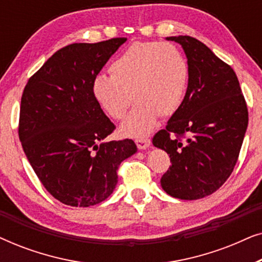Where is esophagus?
Here are the masks:
<instances>
[{
	"instance_id": "34e87169",
	"label": "esophagus",
	"mask_w": 262,
	"mask_h": 262,
	"mask_svg": "<svg viewBox=\"0 0 262 262\" xmlns=\"http://www.w3.org/2000/svg\"><path fill=\"white\" fill-rule=\"evenodd\" d=\"M136 144H137L138 149L145 150L150 146V139L149 138H137L136 139Z\"/></svg>"
}]
</instances>
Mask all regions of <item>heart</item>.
<instances>
[{"mask_svg": "<svg viewBox=\"0 0 262 262\" xmlns=\"http://www.w3.org/2000/svg\"><path fill=\"white\" fill-rule=\"evenodd\" d=\"M110 71L111 76L94 78L93 95L113 119L124 118L132 96L137 100L120 127L130 137L151 132L160 114L173 116L187 91V60L177 46L168 42H135L113 60Z\"/></svg>", "mask_w": 262, "mask_h": 262, "instance_id": "b5f03b06", "label": "heart"}]
</instances>
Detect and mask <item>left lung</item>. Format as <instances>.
Segmentation results:
<instances>
[{"instance_id":"8db88e82","label":"left lung","mask_w":262,"mask_h":262,"mask_svg":"<svg viewBox=\"0 0 262 262\" xmlns=\"http://www.w3.org/2000/svg\"><path fill=\"white\" fill-rule=\"evenodd\" d=\"M166 39L184 49L188 84L180 108L154 136L152 144L171 161L161 178L164 192L195 200L212 194L230 177L248 126V111L231 67L195 38ZM184 134L189 136L186 142L178 138Z\"/></svg>"}]
</instances>
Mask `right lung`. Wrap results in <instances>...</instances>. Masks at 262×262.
Returning a JSON list of instances; mask_svg holds the SVG:
<instances>
[{
  "label": "right lung",
  "mask_w": 262,
  "mask_h": 262,
  "mask_svg": "<svg viewBox=\"0 0 262 262\" xmlns=\"http://www.w3.org/2000/svg\"><path fill=\"white\" fill-rule=\"evenodd\" d=\"M126 38L60 49L28 80L19 138L44 187L60 203L88 207L108 198L117 170L137 152L132 139L105 142L116 128L93 95L96 75Z\"/></svg>",
  "instance_id": "obj_1"
}]
</instances>
